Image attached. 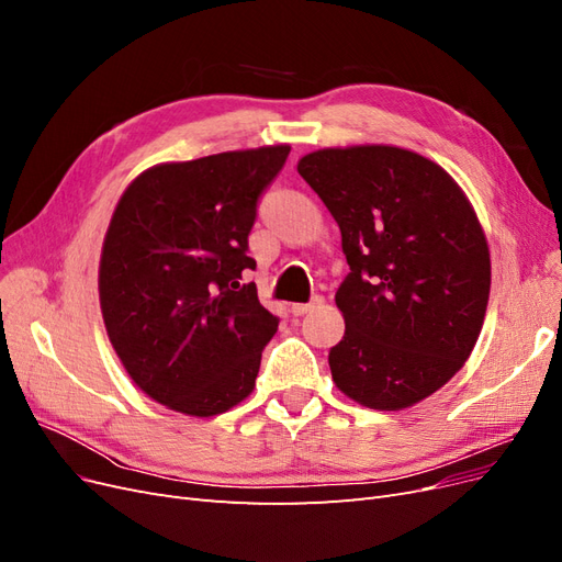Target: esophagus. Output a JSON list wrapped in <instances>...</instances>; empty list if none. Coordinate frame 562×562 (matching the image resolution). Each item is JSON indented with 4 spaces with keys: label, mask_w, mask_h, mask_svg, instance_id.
<instances>
[{
    "label": "esophagus",
    "mask_w": 562,
    "mask_h": 562,
    "mask_svg": "<svg viewBox=\"0 0 562 562\" xmlns=\"http://www.w3.org/2000/svg\"><path fill=\"white\" fill-rule=\"evenodd\" d=\"M318 304H323V297H321V295H314L312 302H307V304H293L291 312H293V316H304V314H310L312 310H316Z\"/></svg>",
    "instance_id": "1"
}]
</instances>
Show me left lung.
I'll return each mask as SVG.
<instances>
[{"instance_id":"left-lung-1","label":"left lung","mask_w":562,"mask_h":562,"mask_svg":"<svg viewBox=\"0 0 562 562\" xmlns=\"http://www.w3.org/2000/svg\"><path fill=\"white\" fill-rule=\"evenodd\" d=\"M342 232L349 274L337 389L372 411L431 396L471 356L490 297V250L459 184L391 145L328 147L297 164Z\"/></svg>"}]
</instances>
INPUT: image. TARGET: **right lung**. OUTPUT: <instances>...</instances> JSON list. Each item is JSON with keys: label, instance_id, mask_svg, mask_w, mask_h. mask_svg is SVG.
<instances>
[{"label": "right lung", "instance_id": "right-lung-1", "mask_svg": "<svg viewBox=\"0 0 562 562\" xmlns=\"http://www.w3.org/2000/svg\"><path fill=\"white\" fill-rule=\"evenodd\" d=\"M288 145L159 164L119 199L100 255L98 291L110 342L149 398L213 417L255 386L269 314L248 258L258 201Z\"/></svg>", "mask_w": 562, "mask_h": 562}]
</instances>
